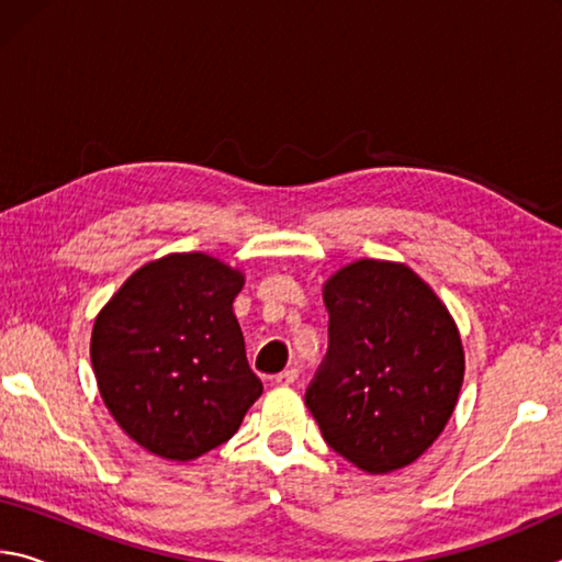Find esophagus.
<instances>
[{
    "instance_id": "1",
    "label": "esophagus",
    "mask_w": 562,
    "mask_h": 562,
    "mask_svg": "<svg viewBox=\"0 0 562 562\" xmlns=\"http://www.w3.org/2000/svg\"><path fill=\"white\" fill-rule=\"evenodd\" d=\"M297 376H300L297 367H288V369H284V372H280L278 376H274V382L282 384V386H290V384L297 382Z\"/></svg>"
}]
</instances>
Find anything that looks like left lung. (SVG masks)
<instances>
[{
    "label": "left lung",
    "instance_id": "obj_1",
    "mask_svg": "<svg viewBox=\"0 0 562 562\" xmlns=\"http://www.w3.org/2000/svg\"><path fill=\"white\" fill-rule=\"evenodd\" d=\"M322 294L329 349L304 404L327 446L357 469H404L439 439L459 402V327L402 262L357 260L331 274Z\"/></svg>",
    "mask_w": 562,
    "mask_h": 562
}]
</instances>
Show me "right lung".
<instances>
[{"label":"right lung","mask_w":562,"mask_h":562,"mask_svg":"<svg viewBox=\"0 0 562 562\" xmlns=\"http://www.w3.org/2000/svg\"><path fill=\"white\" fill-rule=\"evenodd\" d=\"M243 284L211 255L173 252L133 272L93 322L103 404L160 459L193 461L225 443L262 394L233 312Z\"/></svg>","instance_id":"add662e5"}]
</instances>
